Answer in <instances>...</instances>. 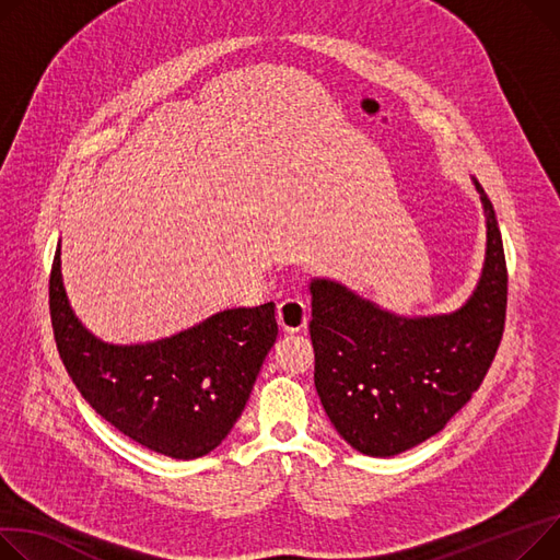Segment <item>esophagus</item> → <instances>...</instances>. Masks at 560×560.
Instances as JSON below:
<instances>
[{
    "instance_id": "34e87169",
    "label": "esophagus",
    "mask_w": 560,
    "mask_h": 560,
    "mask_svg": "<svg viewBox=\"0 0 560 560\" xmlns=\"http://www.w3.org/2000/svg\"><path fill=\"white\" fill-rule=\"evenodd\" d=\"M277 319L283 330L296 332L308 324V302L302 296H288L277 306Z\"/></svg>"
}]
</instances>
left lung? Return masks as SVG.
I'll list each match as a JSON object with an SVG mask.
<instances>
[{
  "instance_id": "1",
  "label": "left lung",
  "mask_w": 560,
  "mask_h": 560,
  "mask_svg": "<svg viewBox=\"0 0 560 560\" xmlns=\"http://www.w3.org/2000/svg\"><path fill=\"white\" fill-rule=\"evenodd\" d=\"M472 182L487 215V258L459 311L400 317L342 283L311 281L315 387L335 430L362 455L392 457L441 432L498 353L506 260L493 205Z\"/></svg>"
}]
</instances>
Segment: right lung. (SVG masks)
Returning <instances> with one entry per match:
<instances>
[{
    "label": "right lung",
    "mask_w": 560,
    "mask_h": 560,
    "mask_svg": "<svg viewBox=\"0 0 560 560\" xmlns=\"http://www.w3.org/2000/svg\"><path fill=\"white\" fill-rule=\"evenodd\" d=\"M49 311L60 360L96 415L173 459L202 457L230 434L279 332L275 304L268 302L215 313L158 342H101L67 302L60 243L49 277Z\"/></svg>",
    "instance_id": "add662e5"
}]
</instances>
